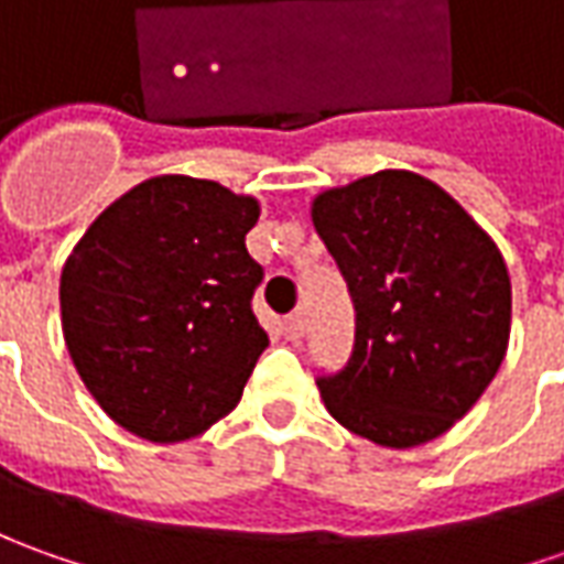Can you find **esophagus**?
Masks as SVG:
<instances>
[{"mask_svg":"<svg viewBox=\"0 0 564 564\" xmlns=\"http://www.w3.org/2000/svg\"><path fill=\"white\" fill-rule=\"evenodd\" d=\"M283 336H286V339H293V343L305 336V317H302V312L290 314V317L283 321Z\"/></svg>","mask_w":564,"mask_h":564,"instance_id":"esophagus-1","label":"esophagus"}]
</instances>
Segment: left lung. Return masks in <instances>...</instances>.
<instances>
[{
  "instance_id": "left-lung-1",
  "label": "left lung",
  "mask_w": 564,
  "mask_h": 564,
  "mask_svg": "<svg viewBox=\"0 0 564 564\" xmlns=\"http://www.w3.org/2000/svg\"><path fill=\"white\" fill-rule=\"evenodd\" d=\"M355 302V348L317 377L336 423L382 447L444 435L497 377L512 286L503 256L447 191L382 170L312 203Z\"/></svg>"
}]
</instances>
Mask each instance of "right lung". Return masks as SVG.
<instances>
[{"mask_svg": "<svg viewBox=\"0 0 564 564\" xmlns=\"http://www.w3.org/2000/svg\"><path fill=\"white\" fill-rule=\"evenodd\" d=\"M259 200L218 182L156 175L89 225L61 271V327L101 411L175 444L237 408L268 333L247 252Z\"/></svg>", "mask_w": 564, "mask_h": 564, "instance_id": "obj_1", "label": "right lung"}]
</instances>
